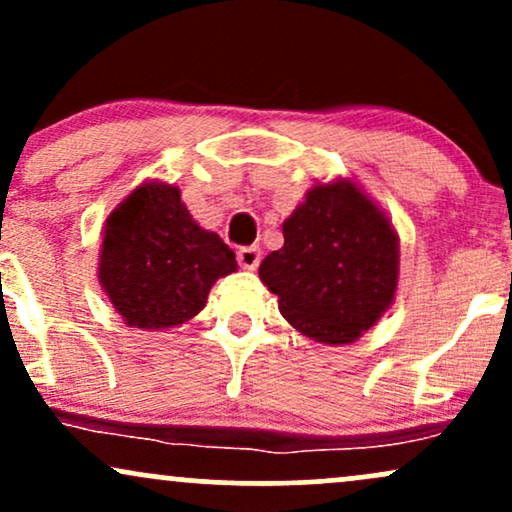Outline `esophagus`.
I'll use <instances>...</instances> for the list:
<instances>
[{
	"label": "esophagus",
	"instance_id": "1",
	"mask_svg": "<svg viewBox=\"0 0 512 512\" xmlns=\"http://www.w3.org/2000/svg\"><path fill=\"white\" fill-rule=\"evenodd\" d=\"M238 264L243 269H255L257 264H260V248H255V245H245V248H240Z\"/></svg>",
	"mask_w": 512,
	"mask_h": 512
}]
</instances>
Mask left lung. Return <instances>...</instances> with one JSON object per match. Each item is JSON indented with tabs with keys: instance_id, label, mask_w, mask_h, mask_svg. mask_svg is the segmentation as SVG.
<instances>
[{
	"instance_id": "left-lung-1",
	"label": "left lung",
	"mask_w": 512,
	"mask_h": 512,
	"mask_svg": "<svg viewBox=\"0 0 512 512\" xmlns=\"http://www.w3.org/2000/svg\"><path fill=\"white\" fill-rule=\"evenodd\" d=\"M284 248L260 279L293 330L320 344H351L395 301L399 236L387 214L349 178L315 182L284 221Z\"/></svg>"
}]
</instances>
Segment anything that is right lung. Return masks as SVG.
<instances>
[{
    "instance_id": "obj_1",
    "label": "right lung",
    "mask_w": 512,
    "mask_h": 512,
    "mask_svg": "<svg viewBox=\"0 0 512 512\" xmlns=\"http://www.w3.org/2000/svg\"><path fill=\"white\" fill-rule=\"evenodd\" d=\"M236 252L192 219L180 190L146 180L105 219L98 281L127 327L161 332L192 320Z\"/></svg>"
}]
</instances>
